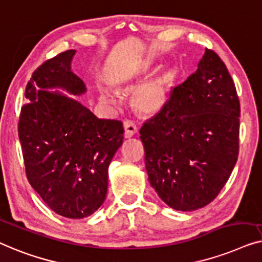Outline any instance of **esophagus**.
<instances>
[{
    "label": "esophagus",
    "instance_id": "esophagus-1",
    "mask_svg": "<svg viewBox=\"0 0 262 262\" xmlns=\"http://www.w3.org/2000/svg\"><path fill=\"white\" fill-rule=\"evenodd\" d=\"M124 138L126 139H129L132 136H134L136 134V132H138V127H136V124L134 122H132V121H124Z\"/></svg>",
    "mask_w": 262,
    "mask_h": 262
}]
</instances>
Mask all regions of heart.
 <instances>
[{"label": "heart", "mask_w": 262, "mask_h": 262, "mask_svg": "<svg viewBox=\"0 0 262 262\" xmlns=\"http://www.w3.org/2000/svg\"><path fill=\"white\" fill-rule=\"evenodd\" d=\"M147 64H140L133 66L132 69L127 70L123 73H120L114 77L113 83L115 86H122L133 82L140 76L147 71ZM168 82V77L166 75H159L153 77L142 83L132 94V104L139 113L143 115H154L159 113L164 108L166 103L167 94L166 86ZM101 101L108 104H112L114 99L105 90H101Z\"/></svg>", "instance_id": "b5f03b06"}]
</instances>
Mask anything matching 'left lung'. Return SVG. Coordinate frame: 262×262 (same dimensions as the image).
<instances>
[{
    "label": "left lung",
    "instance_id": "8db88e82",
    "mask_svg": "<svg viewBox=\"0 0 262 262\" xmlns=\"http://www.w3.org/2000/svg\"><path fill=\"white\" fill-rule=\"evenodd\" d=\"M240 101L215 51L140 129L150 185L172 209L192 211L219 196L238 157Z\"/></svg>",
    "mask_w": 262,
    "mask_h": 262
}]
</instances>
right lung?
I'll use <instances>...</instances> for the list:
<instances>
[{
  "mask_svg": "<svg viewBox=\"0 0 262 262\" xmlns=\"http://www.w3.org/2000/svg\"><path fill=\"white\" fill-rule=\"evenodd\" d=\"M75 51L47 59L26 86L19 117V139L26 176L42 201L68 219H84L105 200L108 167L123 142V124L99 120L75 99L46 89L61 88L72 95L86 91L71 71Z\"/></svg>",
  "mask_w": 262,
  "mask_h": 262,
  "instance_id": "obj_1",
  "label": "right lung"
}]
</instances>
